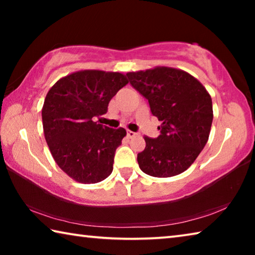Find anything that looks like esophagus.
<instances>
[{"label": "esophagus", "instance_id": "1", "mask_svg": "<svg viewBox=\"0 0 255 255\" xmlns=\"http://www.w3.org/2000/svg\"><path fill=\"white\" fill-rule=\"evenodd\" d=\"M135 136H136V132H133L131 130H127V137L128 138H132V137H135Z\"/></svg>", "mask_w": 255, "mask_h": 255}]
</instances>
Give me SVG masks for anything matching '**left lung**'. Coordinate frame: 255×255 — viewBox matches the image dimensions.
<instances>
[{
	"instance_id": "8db88e82",
	"label": "left lung",
	"mask_w": 255,
	"mask_h": 255,
	"mask_svg": "<svg viewBox=\"0 0 255 255\" xmlns=\"http://www.w3.org/2000/svg\"><path fill=\"white\" fill-rule=\"evenodd\" d=\"M126 76L161 122L158 137H144L145 149L137 155L140 170L155 178L182 173L208 140L213 123L209 93L192 75L176 68L155 67Z\"/></svg>"
}]
</instances>
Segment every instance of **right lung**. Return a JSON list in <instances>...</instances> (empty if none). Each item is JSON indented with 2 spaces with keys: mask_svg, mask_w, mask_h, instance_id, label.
Masks as SVG:
<instances>
[{
  "mask_svg": "<svg viewBox=\"0 0 255 255\" xmlns=\"http://www.w3.org/2000/svg\"><path fill=\"white\" fill-rule=\"evenodd\" d=\"M127 83L122 73L86 70L62 77L47 93L41 111L46 141L57 165L77 182L98 183L114 170L126 130L93 118L107 114L111 99Z\"/></svg>",
  "mask_w": 255,
  "mask_h": 255,
  "instance_id": "1",
  "label": "right lung"
}]
</instances>
